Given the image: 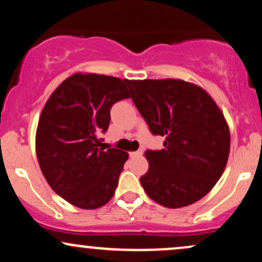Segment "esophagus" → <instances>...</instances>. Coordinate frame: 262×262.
Returning <instances> with one entry per match:
<instances>
[{"instance_id":"esophagus-1","label":"esophagus","mask_w":262,"mask_h":262,"mask_svg":"<svg viewBox=\"0 0 262 262\" xmlns=\"http://www.w3.org/2000/svg\"><path fill=\"white\" fill-rule=\"evenodd\" d=\"M141 154H143V151H141V150H138V151L129 152V156H130V158H135V156H140Z\"/></svg>"}]
</instances>
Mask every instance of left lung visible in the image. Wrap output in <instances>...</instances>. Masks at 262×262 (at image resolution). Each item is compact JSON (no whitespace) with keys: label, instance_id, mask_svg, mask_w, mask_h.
Instances as JSON below:
<instances>
[{"label":"left lung","instance_id":"1","mask_svg":"<svg viewBox=\"0 0 262 262\" xmlns=\"http://www.w3.org/2000/svg\"><path fill=\"white\" fill-rule=\"evenodd\" d=\"M132 100L164 149L146 150L144 191L161 206L181 208L214 187L227 166L230 132L202 87L182 80H127Z\"/></svg>","mask_w":262,"mask_h":262}]
</instances>
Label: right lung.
I'll return each mask as SVG.
<instances>
[{
    "instance_id": "right-lung-1",
    "label": "right lung",
    "mask_w": 262,
    "mask_h": 262,
    "mask_svg": "<svg viewBox=\"0 0 262 262\" xmlns=\"http://www.w3.org/2000/svg\"><path fill=\"white\" fill-rule=\"evenodd\" d=\"M129 97L127 80L77 73L45 103L35 134L39 166L53 191L73 206L96 209L113 197L129 155L104 150L100 135L113 104Z\"/></svg>"
}]
</instances>
